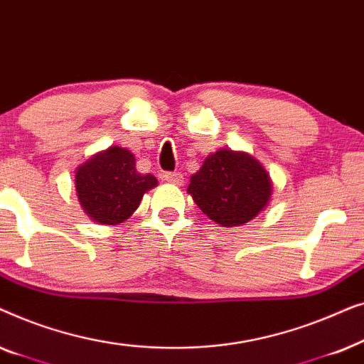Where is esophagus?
Returning <instances> with one entry per match:
<instances>
[{"label": "esophagus", "mask_w": 364, "mask_h": 364, "mask_svg": "<svg viewBox=\"0 0 364 364\" xmlns=\"http://www.w3.org/2000/svg\"><path fill=\"white\" fill-rule=\"evenodd\" d=\"M164 181L176 183V186H181V183L183 182V176L181 172H166L164 173Z\"/></svg>", "instance_id": "34e87169"}]
</instances>
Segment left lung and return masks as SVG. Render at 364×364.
<instances>
[{
    "label": "left lung",
    "mask_w": 364,
    "mask_h": 364,
    "mask_svg": "<svg viewBox=\"0 0 364 364\" xmlns=\"http://www.w3.org/2000/svg\"><path fill=\"white\" fill-rule=\"evenodd\" d=\"M187 192L213 222L222 227H238L267 207L272 181L255 157L220 149L210 154L191 177Z\"/></svg>",
    "instance_id": "left-lung-1"
}]
</instances>
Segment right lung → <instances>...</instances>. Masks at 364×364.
Returning <instances> with one entry per match:
<instances>
[{
    "mask_svg": "<svg viewBox=\"0 0 364 364\" xmlns=\"http://www.w3.org/2000/svg\"><path fill=\"white\" fill-rule=\"evenodd\" d=\"M76 193L82 210L94 222L117 225L129 218L144 193L157 186L152 173H139L127 149L112 146L77 167Z\"/></svg>",
    "mask_w": 364,
    "mask_h": 364,
    "instance_id": "obj_1",
    "label": "right lung"
}]
</instances>
